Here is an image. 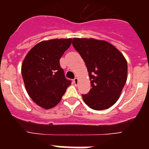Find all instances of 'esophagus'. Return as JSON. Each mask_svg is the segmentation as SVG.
<instances>
[{
    "label": "esophagus",
    "instance_id": "1",
    "mask_svg": "<svg viewBox=\"0 0 149 149\" xmlns=\"http://www.w3.org/2000/svg\"><path fill=\"white\" fill-rule=\"evenodd\" d=\"M73 83L75 84V85H77V84H79V79H78V78H77V77H76V78L73 79Z\"/></svg>",
    "mask_w": 149,
    "mask_h": 149
}]
</instances>
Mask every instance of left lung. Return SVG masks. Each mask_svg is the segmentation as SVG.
Masks as SVG:
<instances>
[{
  "instance_id": "8db88e82",
  "label": "left lung",
  "mask_w": 149,
  "mask_h": 149,
  "mask_svg": "<svg viewBox=\"0 0 149 149\" xmlns=\"http://www.w3.org/2000/svg\"><path fill=\"white\" fill-rule=\"evenodd\" d=\"M72 45L85 62L92 88L84 101L96 111L105 110L119 99L127 77V63L111 43L94 38H72Z\"/></svg>"
}]
</instances>
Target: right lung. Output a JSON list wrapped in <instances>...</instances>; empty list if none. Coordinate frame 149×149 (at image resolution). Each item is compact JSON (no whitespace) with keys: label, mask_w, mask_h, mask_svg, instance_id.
<instances>
[{"label":"right lung","mask_w":149,"mask_h":149,"mask_svg":"<svg viewBox=\"0 0 149 149\" xmlns=\"http://www.w3.org/2000/svg\"><path fill=\"white\" fill-rule=\"evenodd\" d=\"M72 38H55L36 44L24 57L22 74L27 92L44 109L59 103L71 81L65 77L59 59L70 48Z\"/></svg>","instance_id":"1"}]
</instances>
